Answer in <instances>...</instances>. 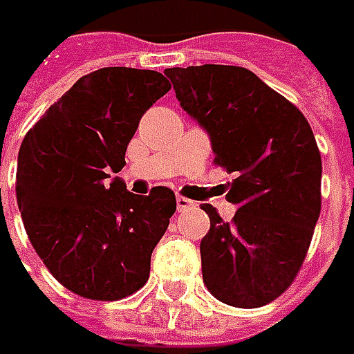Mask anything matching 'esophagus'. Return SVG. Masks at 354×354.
I'll use <instances>...</instances> for the list:
<instances>
[{"label":"esophagus","instance_id":"obj_1","mask_svg":"<svg viewBox=\"0 0 354 354\" xmlns=\"http://www.w3.org/2000/svg\"><path fill=\"white\" fill-rule=\"evenodd\" d=\"M189 207H193V201H189V198L185 197H177V209H179V211H185V209H189Z\"/></svg>","mask_w":354,"mask_h":354}]
</instances>
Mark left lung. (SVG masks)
I'll return each instance as SVG.
<instances>
[{"instance_id": "left-lung-1", "label": "left lung", "mask_w": 354, "mask_h": 354, "mask_svg": "<svg viewBox=\"0 0 354 354\" xmlns=\"http://www.w3.org/2000/svg\"><path fill=\"white\" fill-rule=\"evenodd\" d=\"M185 112L207 131L214 163L234 173L225 223L211 205L201 240L207 290L226 306L274 301L304 264L321 212V156L306 116L242 66L165 68Z\"/></svg>"}]
</instances>
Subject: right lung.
I'll return each mask as SVG.
<instances>
[{
	"mask_svg": "<svg viewBox=\"0 0 354 354\" xmlns=\"http://www.w3.org/2000/svg\"><path fill=\"white\" fill-rule=\"evenodd\" d=\"M171 84L156 71L108 66L82 76L27 131L17 205L48 272L71 292L114 301L149 278L151 252L177 209L167 187L147 197L120 173L142 116Z\"/></svg>",
	"mask_w": 354,
	"mask_h": 354,
	"instance_id": "1",
	"label": "right lung"
}]
</instances>
